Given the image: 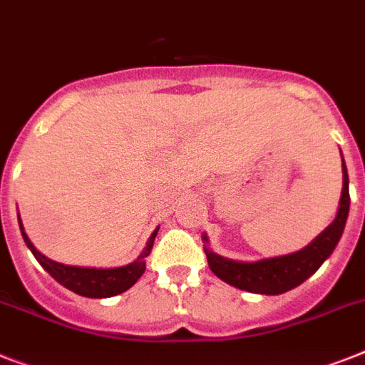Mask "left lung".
<instances>
[{"instance_id":"8db88e82","label":"left lung","mask_w":365,"mask_h":365,"mask_svg":"<svg viewBox=\"0 0 365 365\" xmlns=\"http://www.w3.org/2000/svg\"><path fill=\"white\" fill-rule=\"evenodd\" d=\"M341 167H344V189L339 198L338 215L332 220V225L321 232L308 247L287 256L259 259L252 263L234 262L206 249L207 265L213 274H217L230 286L250 293H262V295H280L301 286L302 282L312 277L321 267V263L332 254L344 234L351 197H349L347 167L345 163H341ZM204 241H207L206 235H204Z\"/></svg>"}]
</instances>
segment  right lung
Wrapping results in <instances>:
<instances>
[{"label": "right lung", "instance_id": "obj_1", "mask_svg": "<svg viewBox=\"0 0 365 365\" xmlns=\"http://www.w3.org/2000/svg\"><path fill=\"white\" fill-rule=\"evenodd\" d=\"M18 222H20L24 241H26L27 247L31 249V252L35 254V258L38 259V263H41L42 267L50 272L51 277L59 282L61 286L68 287L70 292L78 293V295L81 297H88V299H107V297H115L118 295V293H124L125 289H130V287L139 280L140 274L145 272V258L152 252L154 240L155 235H158V230H155L154 234L150 235L145 252L140 254V258L135 259L133 263H130V265L115 269L72 267V265H63V263L53 262V259L46 258L44 254L38 252V250L33 247L31 241H29V237L26 235L24 228H21L20 217H18Z\"/></svg>", "mask_w": 365, "mask_h": 365}]
</instances>
